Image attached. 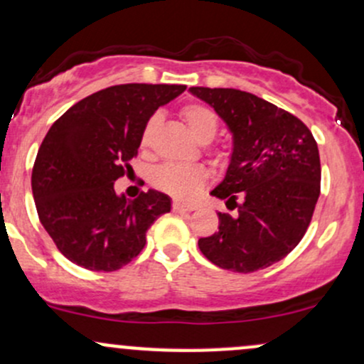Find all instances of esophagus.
<instances>
[{"label": "esophagus", "mask_w": 364, "mask_h": 364, "mask_svg": "<svg viewBox=\"0 0 364 364\" xmlns=\"http://www.w3.org/2000/svg\"><path fill=\"white\" fill-rule=\"evenodd\" d=\"M173 210H174V213H191V210H195V205H188V203H181V202H174L173 203Z\"/></svg>", "instance_id": "34e87169"}]
</instances>
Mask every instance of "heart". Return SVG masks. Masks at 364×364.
I'll return each mask as SVG.
<instances>
[{
  "mask_svg": "<svg viewBox=\"0 0 364 364\" xmlns=\"http://www.w3.org/2000/svg\"><path fill=\"white\" fill-rule=\"evenodd\" d=\"M181 115L191 134L198 141L209 143L214 138L215 131H218V115L209 107L186 105L181 110ZM159 124H161V115H151L149 122H146L145 131H143V146L150 145V139L154 136ZM207 178H209V173H207L205 167L183 166V164H164L154 173V183L159 188L176 198H183V200L195 197L202 190V186L205 185Z\"/></svg>",
  "mask_w": 364,
  "mask_h": 364,
  "instance_id": "heart-1",
  "label": "heart"
}]
</instances>
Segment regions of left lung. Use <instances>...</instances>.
<instances>
[{
	"label": "left lung",
	"instance_id": "left-lung-1",
	"mask_svg": "<svg viewBox=\"0 0 364 364\" xmlns=\"http://www.w3.org/2000/svg\"><path fill=\"white\" fill-rule=\"evenodd\" d=\"M223 119L233 139L225 178L210 195L238 205L218 213L219 231L198 249L223 269L252 273L282 261L304 237L319 197L318 145L302 121L233 87H190Z\"/></svg>",
	"mask_w": 364,
	"mask_h": 364
}]
</instances>
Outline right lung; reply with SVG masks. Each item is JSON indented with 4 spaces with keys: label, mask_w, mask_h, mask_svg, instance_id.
Returning <instances> with one entry per match:
<instances>
[{
    "label": "right lung",
    "mask_w": 364,
    "mask_h": 364,
    "mask_svg": "<svg viewBox=\"0 0 364 364\" xmlns=\"http://www.w3.org/2000/svg\"><path fill=\"white\" fill-rule=\"evenodd\" d=\"M183 85H119L72 105L43 139L33 169L39 221L57 249L91 271H115L141 252L146 231L171 210L157 190L131 200L114 183L138 154L146 122Z\"/></svg>",
    "instance_id": "obj_1"
}]
</instances>
